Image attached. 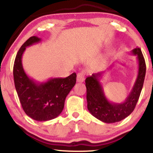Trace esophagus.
Masks as SVG:
<instances>
[{
  "mask_svg": "<svg viewBox=\"0 0 153 153\" xmlns=\"http://www.w3.org/2000/svg\"><path fill=\"white\" fill-rule=\"evenodd\" d=\"M85 72H81L78 73L77 74V77H76V81L77 82L79 83H82L84 81L85 79Z\"/></svg>",
  "mask_w": 153,
  "mask_h": 153,
  "instance_id": "34e87169",
  "label": "esophagus"
}]
</instances>
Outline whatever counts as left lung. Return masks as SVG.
Instances as JSON below:
<instances>
[{"instance_id":"8db88e82","label":"left lung","mask_w":153,"mask_h":153,"mask_svg":"<svg viewBox=\"0 0 153 153\" xmlns=\"http://www.w3.org/2000/svg\"><path fill=\"white\" fill-rule=\"evenodd\" d=\"M131 53L137 56L138 74L130 93L125 101L116 103L109 101L104 93L101 79L105 72L93 74L85 79L87 107L89 112L98 120L106 123H114L123 120L134 109L139 100L146 76V62L140 48L131 50ZM114 65L108 68L111 70Z\"/></svg>"}]
</instances>
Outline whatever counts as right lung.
Segmentation results:
<instances>
[{
    "mask_svg": "<svg viewBox=\"0 0 153 153\" xmlns=\"http://www.w3.org/2000/svg\"><path fill=\"white\" fill-rule=\"evenodd\" d=\"M33 36L22 46L14 60V85L22 108L27 116L37 121H48L61 114L65 100L76 83V74L73 73L65 79L51 78L39 82L28 76L22 64V56L26 47L41 42Z\"/></svg>",
    "mask_w": 153,
    "mask_h": 153,
    "instance_id": "1",
    "label": "right lung"
}]
</instances>
